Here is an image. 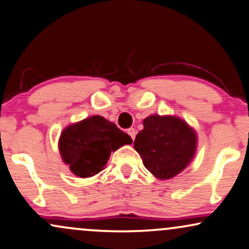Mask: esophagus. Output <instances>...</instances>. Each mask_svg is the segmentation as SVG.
I'll return each instance as SVG.
<instances>
[{
  "label": "esophagus",
  "mask_w": 249,
  "mask_h": 249,
  "mask_svg": "<svg viewBox=\"0 0 249 249\" xmlns=\"http://www.w3.org/2000/svg\"><path fill=\"white\" fill-rule=\"evenodd\" d=\"M128 134H129V136L134 141L135 137H136V129H134V128H129V129H128Z\"/></svg>",
  "instance_id": "34e87169"
}]
</instances>
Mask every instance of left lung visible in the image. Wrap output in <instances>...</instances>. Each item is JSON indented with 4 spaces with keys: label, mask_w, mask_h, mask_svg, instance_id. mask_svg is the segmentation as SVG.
<instances>
[{
    "label": "left lung",
    "mask_w": 249,
    "mask_h": 249,
    "mask_svg": "<svg viewBox=\"0 0 249 249\" xmlns=\"http://www.w3.org/2000/svg\"><path fill=\"white\" fill-rule=\"evenodd\" d=\"M134 148L143 165L158 179H170L185 170L196 150V134L176 116L150 115L143 121Z\"/></svg>",
    "instance_id": "1"
}]
</instances>
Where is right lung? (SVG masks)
Returning <instances> with one entry per match:
<instances>
[{"mask_svg":"<svg viewBox=\"0 0 249 249\" xmlns=\"http://www.w3.org/2000/svg\"><path fill=\"white\" fill-rule=\"evenodd\" d=\"M133 140L103 116L93 115L62 131L59 149L75 176L93 177L103 170L110 152Z\"/></svg>","mask_w":249,"mask_h":249,"instance_id":"1","label":"right lung"}]
</instances>
